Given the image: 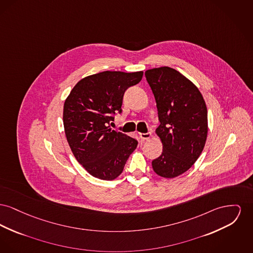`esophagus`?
<instances>
[{"label":"esophagus","instance_id":"obj_1","mask_svg":"<svg viewBox=\"0 0 253 253\" xmlns=\"http://www.w3.org/2000/svg\"><path fill=\"white\" fill-rule=\"evenodd\" d=\"M139 136H140V138L141 139H143V140H148L151 138V136H152V133L151 132H148V133H139Z\"/></svg>","mask_w":253,"mask_h":253}]
</instances>
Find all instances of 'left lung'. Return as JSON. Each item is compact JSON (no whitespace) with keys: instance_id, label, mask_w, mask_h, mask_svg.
Returning a JSON list of instances; mask_svg holds the SVG:
<instances>
[{"instance_id":"8db88e82","label":"left lung","mask_w":253,"mask_h":253,"mask_svg":"<svg viewBox=\"0 0 253 253\" xmlns=\"http://www.w3.org/2000/svg\"><path fill=\"white\" fill-rule=\"evenodd\" d=\"M145 76L161 122L156 134L164 146L152 166L163 178H176L196 163L204 150L208 130L207 105L193 82L172 68L147 70Z\"/></svg>"}]
</instances>
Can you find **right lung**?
<instances>
[{"instance_id": "right-lung-1", "label": "right lung", "mask_w": 253, "mask_h": 253, "mask_svg": "<svg viewBox=\"0 0 253 253\" xmlns=\"http://www.w3.org/2000/svg\"><path fill=\"white\" fill-rule=\"evenodd\" d=\"M143 72L106 71L84 77L71 90L63 110L65 134L71 150L94 178L113 180L124 169L137 141L109 124L121 113L125 90L137 84Z\"/></svg>"}]
</instances>
